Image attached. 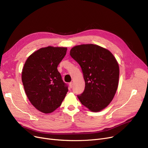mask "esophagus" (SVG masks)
Instances as JSON below:
<instances>
[{"instance_id": "1", "label": "esophagus", "mask_w": 148, "mask_h": 148, "mask_svg": "<svg viewBox=\"0 0 148 148\" xmlns=\"http://www.w3.org/2000/svg\"><path fill=\"white\" fill-rule=\"evenodd\" d=\"M69 87H70V88H73V82L69 83Z\"/></svg>"}]
</instances>
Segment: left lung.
<instances>
[{
  "instance_id": "1",
  "label": "left lung",
  "mask_w": 148,
  "mask_h": 148,
  "mask_svg": "<svg viewBox=\"0 0 148 148\" xmlns=\"http://www.w3.org/2000/svg\"><path fill=\"white\" fill-rule=\"evenodd\" d=\"M70 55L80 66L85 82L81 103L92 112L104 109L112 101L118 86L119 65L112 53L94 44L74 47Z\"/></svg>"
}]
</instances>
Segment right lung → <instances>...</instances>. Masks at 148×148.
Segmentation results:
<instances>
[{"mask_svg": "<svg viewBox=\"0 0 148 148\" xmlns=\"http://www.w3.org/2000/svg\"><path fill=\"white\" fill-rule=\"evenodd\" d=\"M66 50L65 47L51 46L41 48L31 54L23 68L21 79L26 94L31 104L42 113L55 110L68 91L57 68Z\"/></svg>", "mask_w": 148, "mask_h": 148, "instance_id": "obj_1", "label": "right lung"}]
</instances>
